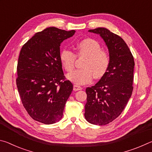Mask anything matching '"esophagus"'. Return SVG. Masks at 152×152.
I'll return each instance as SVG.
<instances>
[{"instance_id":"esophagus-1","label":"esophagus","mask_w":152,"mask_h":152,"mask_svg":"<svg viewBox=\"0 0 152 152\" xmlns=\"http://www.w3.org/2000/svg\"><path fill=\"white\" fill-rule=\"evenodd\" d=\"M73 89H74V91H80V90L82 89V88L81 86H78V85H74Z\"/></svg>"}]
</instances>
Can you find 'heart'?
<instances>
[{
    "instance_id": "b5f03b06",
    "label": "heart",
    "mask_w": 152,
    "mask_h": 152,
    "mask_svg": "<svg viewBox=\"0 0 152 152\" xmlns=\"http://www.w3.org/2000/svg\"><path fill=\"white\" fill-rule=\"evenodd\" d=\"M78 57L84 56L83 69L77 70L69 74L67 78L76 84H85L91 82L94 76L101 78L107 73L110 66V56L107 51L102 50L101 45L97 41L91 38L82 39L76 45ZM76 56L72 51L64 49L60 54V60L64 69L72 72L75 65Z\"/></svg>"
}]
</instances>
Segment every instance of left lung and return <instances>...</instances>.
I'll return each mask as SVG.
<instances>
[{
	"label": "left lung",
	"mask_w": 152,
	"mask_h": 152,
	"mask_svg": "<svg viewBox=\"0 0 152 152\" xmlns=\"http://www.w3.org/2000/svg\"><path fill=\"white\" fill-rule=\"evenodd\" d=\"M88 31L99 34L103 39L110 61L107 73L94 86L86 89L84 117L91 124L104 125L121 114L132 96L134 58L120 36L104 27Z\"/></svg>",
	"instance_id": "left-lung-1"
}]
</instances>
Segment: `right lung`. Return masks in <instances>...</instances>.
<instances>
[{"label": "right lung", "mask_w": 152, "mask_h": 152, "mask_svg": "<svg viewBox=\"0 0 152 152\" xmlns=\"http://www.w3.org/2000/svg\"><path fill=\"white\" fill-rule=\"evenodd\" d=\"M56 27L38 32L23 45L17 63V86L30 117L44 124L60 121L73 90L60 60L61 43L73 36Z\"/></svg>", "instance_id": "right-lung-1"}]
</instances>
